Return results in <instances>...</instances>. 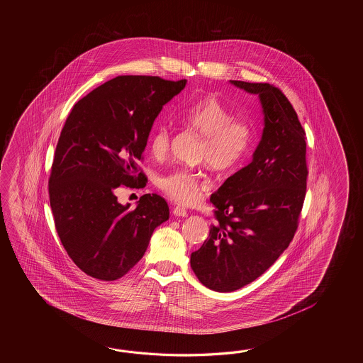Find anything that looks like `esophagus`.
Listing matches in <instances>:
<instances>
[{"label": "esophagus", "mask_w": 363, "mask_h": 363, "mask_svg": "<svg viewBox=\"0 0 363 363\" xmlns=\"http://www.w3.org/2000/svg\"><path fill=\"white\" fill-rule=\"evenodd\" d=\"M172 214H174L175 216H188V213H186V208H182V206H175V208H172Z\"/></svg>", "instance_id": "esophagus-1"}]
</instances>
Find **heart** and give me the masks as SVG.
Segmentation results:
<instances>
[{
    "label": "heart",
    "mask_w": 363,
    "mask_h": 363,
    "mask_svg": "<svg viewBox=\"0 0 363 363\" xmlns=\"http://www.w3.org/2000/svg\"><path fill=\"white\" fill-rule=\"evenodd\" d=\"M185 124L205 139L202 160L216 170H231L247 160L255 144L252 125L235 119L230 108L216 96L194 101L180 113ZM171 132L166 125L157 127L149 139L150 153L155 158L166 157L170 150ZM158 185L172 200L192 203L200 197L206 180L201 174L177 169L158 179Z\"/></svg>",
    "instance_id": "1"
}]
</instances>
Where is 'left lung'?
Wrapping results in <instances>:
<instances>
[{"label": "left lung", "instance_id": "left-lung-1", "mask_svg": "<svg viewBox=\"0 0 363 363\" xmlns=\"http://www.w3.org/2000/svg\"><path fill=\"white\" fill-rule=\"evenodd\" d=\"M230 83L257 94L262 138L253 160L227 179L210 201L216 222L191 255L201 283L233 292L261 277L292 241L306 194V133L294 106L269 83Z\"/></svg>", "mask_w": 363, "mask_h": 363}]
</instances>
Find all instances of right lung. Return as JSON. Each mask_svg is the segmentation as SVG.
Listing matches in <instances>:
<instances>
[{
    "mask_svg": "<svg viewBox=\"0 0 363 363\" xmlns=\"http://www.w3.org/2000/svg\"><path fill=\"white\" fill-rule=\"evenodd\" d=\"M186 80L123 75L77 101L62 128L49 178L55 230L69 258L92 278H122L139 262L155 228L170 216L161 196L136 208L118 202L116 188L141 186L138 163L163 105Z\"/></svg>",
    "mask_w": 363,
    "mask_h": 363,
    "instance_id": "1",
    "label": "right lung"
}]
</instances>
